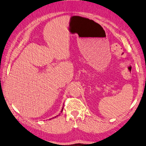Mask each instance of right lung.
I'll return each instance as SVG.
<instances>
[{
	"instance_id": "obj_1",
	"label": "right lung",
	"mask_w": 146,
	"mask_h": 146,
	"mask_svg": "<svg viewBox=\"0 0 146 146\" xmlns=\"http://www.w3.org/2000/svg\"><path fill=\"white\" fill-rule=\"evenodd\" d=\"M62 110H63V107H62V110H61V111H60V113H61V112H62ZM60 113H59V115H57L56 116H55V117H52V118H51V119H54V118H55V117H57L58 115H59L60 114Z\"/></svg>"
}]
</instances>
